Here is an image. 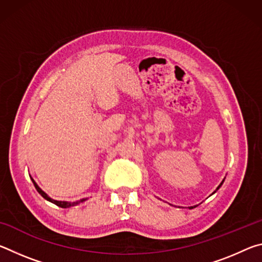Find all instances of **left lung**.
<instances>
[{
    "label": "left lung",
    "instance_id": "8db88e82",
    "mask_svg": "<svg viewBox=\"0 0 262 262\" xmlns=\"http://www.w3.org/2000/svg\"><path fill=\"white\" fill-rule=\"evenodd\" d=\"M223 183H224V179H223V181H222V183H221V184L219 185V187H217V188H216V190H217V189H219V188L221 187V186H222V185H223ZM216 190H215V192H214V193H216ZM214 193H212V194H214ZM190 208H194V207H190Z\"/></svg>",
    "mask_w": 262,
    "mask_h": 262
}]
</instances>
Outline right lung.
Masks as SVG:
<instances>
[{"label": "right lung", "instance_id": "right-lung-1", "mask_svg": "<svg viewBox=\"0 0 262 262\" xmlns=\"http://www.w3.org/2000/svg\"><path fill=\"white\" fill-rule=\"evenodd\" d=\"M31 180H32V183H33V185H34L35 189L38 190V193L40 194L43 199H46L47 201H50V202H52V203H54V205L59 206V207H61V208H70V207L77 206V205H79V203H82V202H84V201H86V200H88V198H84V199H81V200H78V201H74V202L54 200V199H52L51 196H48V195H47L45 192H43V190H42L40 187H39V186L37 185V183H35V181L33 180V178H31Z\"/></svg>", "mask_w": 262, "mask_h": 262}]
</instances>
